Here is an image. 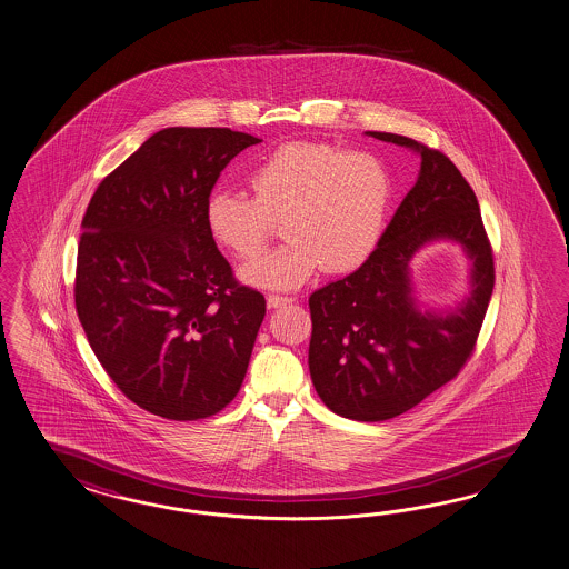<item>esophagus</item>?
<instances>
[{"mask_svg":"<svg viewBox=\"0 0 569 569\" xmlns=\"http://www.w3.org/2000/svg\"><path fill=\"white\" fill-rule=\"evenodd\" d=\"M293 300L290 296H277V293H269L267 296V305L269 309H283V307H290Z\"/></svg>","mask_w":569,"mask_h":569,"instance_id":"esophagus-1","label":"esophagus"}]
</instances>
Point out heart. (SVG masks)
Segmentation results:
<instances>
[{
    "instance_id": "1",
    "label": "heart",
    "mask_w": 569,
    "mask_h": 569,
    "mask_svg": "<svg viewBox=\"0 0 569 569\" xmlns=\"http://www.w3.org/2000/svg\"><path fill=\"white\" fill-rule=\"evenodd\" d=\"M252 198L217 188L204 204L212 238L241 259L259 254L281 221L288 241L240 269L241 281L293 290L321 264L331 273L359 267L378 246L390 174L378 156L331 143H286L248 177Z\"/></svg>"
}]
</instances>
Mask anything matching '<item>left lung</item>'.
I'll return each mask as SVG.
<instances>
[{
  "label": "left lung",
  "instance_id": "left-lung-1",
  "mask_svg": "<svg viewBox=\"0 0 569 569\" xmlns=\"http://www.w3.org/2000/svg\"><path fill=\"white\" fill-rule=\"evenodd\" d=\"M367 136L413 150L421 169L369 259L310 293L309 369L333 413L383 421L457 378L482 328L495 262L478 198L450 158L405 136ZM442 239L465 248L472 292L455 310L423 311L412 296L410 260Z\"/></svg>",
  "mask_w": 569,
  "mask_h": 569
}]
</instances>
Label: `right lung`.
Returning a JSON list of instances; mask_svg holds the SVG:
<instances>
[{
    "label": "right lung",
    "instance_id": "right-lung-1",
    "mask_svg": "<svg viewBox=\"0 0 569 569\" xmlns=\"http://www.w3.org/2000/svg\"><path fill=\"white\" fill-rule=\"evenodd\" d=\"M262 139L169 127L110 172L87 207L74 305L106 373L141 409L174 421L223 411L264 319L204 219L208 193Z\"/></svg>",
    "mask_w": 569,
    "mask_h": 569
}]
</instances>
